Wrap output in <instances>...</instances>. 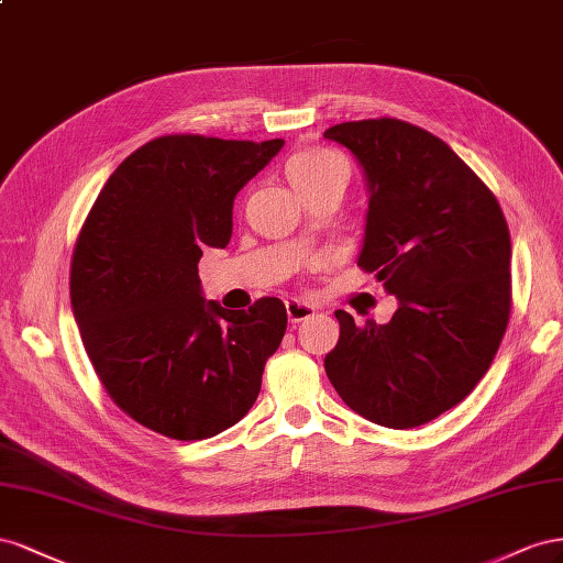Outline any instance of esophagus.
Here are the masks:
<instances>
[{
  "label": "esophagus",
  "instance_id": "esophagus-1",
  "mask_svg": "<svg viewBox=\"0 0 563 563\" xmlns=\"http://www.w3.org/2000/svg\"><path fill=\"white\" fill-rule=\"evenodd\" d=\"M285 311L292 323H299V320L311 318L316 313V307L309 301H301V299H285Z\"/></svg>",
  "mask_w": 563,
  "mask_h": 563
}]
</instances>
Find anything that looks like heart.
Returning <instances> with one entry per match:
<instances>
[{
	"instance_id": "heart-1",
	"label": "heart",
	"mask_w": 563,
	"mask_h": 563,
	"mask_svg": "<svg viewBox=\"0 0 563 563\" xmlns=\"http://www.w3.org/2000/svg\"><path fill=\"white\" fill-rule=\"evenodd\" d=\"M287 179L295 188L316 184L325 176L334 172H344V165L340 163V157L332 155L330 151H320V148H307V151H297L290 159H287Z\"/></svg>"
}]
</instances>
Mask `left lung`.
I'll return each mask as SVG.
<instances>
[{"label":"left lung","instance_id":"obj_1","mask_svg":"<svg viewBox=\"0 0 563 563\" xmlns=\"http://www.w3.org/2000/svg\"><path fill=\"white\" fill-rule=\"evenodd\" d=\"M325 139L363 172L367 212L358 266L396 297L389 323L340 320L325 373L344 404L389 429L431 422L467 398L503 342L511 243L486 184L445 141L382 118L342 122Z\"/></svg>","mask_w":563,"mask_h":563}]
</instances>
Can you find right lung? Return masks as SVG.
Wrapping results in <instances>:
<instances>
[{
  "mask_svg": "<svg viewBox=\"0 0 563 563\" xmlns=\"http://www.w3.org/2000/svg\"><path fill=\"white\" fill-rule=\"evenodd\" d=\"M283 139L159 136L110 174L77 238L70 301L110 398L143 427L200 441L243 420L287 328L285 303L207 301L205 247L223 250L233 200Z\"/></svg>",
  "mask_w": 563,
  "mask_h": 563,
  "instance_id": "obj_1",
  "label": "right lung"
}]
</instances>
